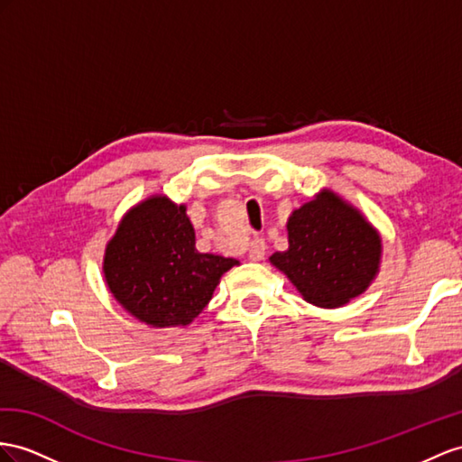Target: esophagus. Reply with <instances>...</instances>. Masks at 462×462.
I'll return each instance as SVG.
<instances>
[{
	"label": "esophagus",
	"instance_id": "esophagus-1",
	"mask_svg": "<svg viewBox=\"0 0 462 462\" xmlns=\"http://www.w3.org/2000/svg\"><path fill=\"white\" fill-rule=\"evenodd\" d=\"M265 240L263 238H254L250 242V259L252 262H259V259H263L265 255Z\"/></svg>",
	"mask_w": 462,
	"mask_h": 462
}]
</instances>
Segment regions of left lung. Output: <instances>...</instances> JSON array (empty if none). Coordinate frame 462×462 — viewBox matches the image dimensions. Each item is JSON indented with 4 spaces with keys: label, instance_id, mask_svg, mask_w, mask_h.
I'll return each mask as SVG.
<instances>
[{
    "label": "left lung",
    "instance_id": "obj_1",
    "mask_svg": "<svg viewBox=\"0 0 462 462\" xmlns=\"http://www.w3.org/2000/svg\"><path fill=\"white\" fill-rule=\"evenodd\" d=\"M289 250L269 257L306 302L337 309L359 297L378 273L383 240L361 212L329 189L291 215Z\"/></svg>",
    "mask_w": 462,
    "mask_h": 462
}]
</instances>
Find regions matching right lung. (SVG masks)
<instances>
[{
    "instance_id": "obj_1",
    "label": "right lung",
    "mask_w": 462,
    "mask_h": 462,
    "mask_svg": "<svg viewBox=\"0 0 462 462\" xmlns=\"http://www.w3.org/2000/svg\"><path fill=\"white\" fill-rule=\"evenodd\" d=\"M238 259L200 254L185 205L152 195L130 208L105 247L103 275L123 309L152 328L191 324Z\"/></svg>"
}]
</instances>
